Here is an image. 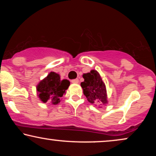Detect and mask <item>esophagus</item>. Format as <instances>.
Wrapping results in <instances>:
<instances>
[{
	"label": "esophagus",
	"mask_w": 156,
	"mask_h": 156,
	"mask_svg": "<svg viewBox=\"0 0 156 156\" xmlns=\"http://www.w3.org/2000/svg\"><path fill=\"white\" fill-rule=\"evenodd\" d=\"M71 82L72 83H74V84H76V83L79 82V80L78 79H74V80H72Z\"/></svg>",
	"instance_id": "1"
}]
</instances>
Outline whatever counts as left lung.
Listing matches in <instances>:
<instances>
[{
	"instance_id": "obj_1",
	"label": "left lung",
	"mask_w": 156,
	"mask_h": 156,
	"mask_svg": "<svg viewBox=\"0 0 156 156\" xmlns=\"http://www.w3.org/2000/svg\"><path fill=\"white\" fill-rule=\"evenodd\" d=\"M84 81L81 83L84 94L91 104H97L100 106L107 104L106 89L99 74L96 70L83 74Z\"/></svg>"
}]
</instances>
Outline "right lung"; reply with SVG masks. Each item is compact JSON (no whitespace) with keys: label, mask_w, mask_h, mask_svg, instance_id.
<instances>
[{"label":"right lung","mask_w":156,"mask_h":156,"mask_svg":"<svg viewBox=\"0 0 156 156\" xmlns=\"http://www.w3.org/2000/svg\"><path fill=\"white\" fill-rule=\"evenodd\" d=\"M69 84V80H61L58 74L52 72L37 85L38 97L44 103L50 101L53 104H57L60 101V98Z\"/></svg>","instance_id":"add662e5"}]
</instances>
